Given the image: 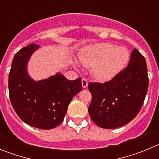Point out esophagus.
Instances as JSON below:
<instances>
[{"instance_id":"34e87169","label":"esophagus","mask_w":159,"mask_h":159,"mask_svg":"<svg viewBox=\"0 0 159 159\" xmlns=\"http://www.w3.org/2000/svg\"><path fill=\"white\" fill-rule=\"evenodd\" d=\"M81 83H82V86L84 88H86L87 87H88V82L86 79H84V78L82 79V81H81Z\"/></svg>"}]
</instances>
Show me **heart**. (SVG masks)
<instances>
[{
  "mask_svg": "<svg viewBox=\"0 0 159 159\" xmlns=\"http://www.w3.org/2000/svg\"><path fill=\"white\" fill-rule=\"evenodd\" d=\"M130 58L127 48L111 43L89 45L79 54L80 62L92 68L93 76L98 80L107 81L116 76L127 65Z\"/></svg>",
  "mask_w": 159,
  "mask_h": 159,
  "instance_id": "heart-1",
  "label": "heart"
}]
</instances>
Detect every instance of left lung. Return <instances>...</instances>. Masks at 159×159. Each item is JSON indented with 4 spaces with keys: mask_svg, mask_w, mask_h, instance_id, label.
<instances>
[{
    "mask_svg": "<svg viewBox=\"0 0 159 159\" xmlns=\"http://www.w3.org/2000/svg\"><path fill=\"white\" fill-rule=\"evenodd\" d=\"M148 84L146 60L134 48L128 66L111 80L104 84H88L92 94V102L88 107L90 117L102 128L123 127L134 119L141 110Z\"/></svg>",
    "mask_w": 159,
    "mask_h": 159,
    "instance_id": "8db88e82",
    "label": "left lung"
}]
</instances>
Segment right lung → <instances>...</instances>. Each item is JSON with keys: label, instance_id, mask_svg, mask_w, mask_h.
Here are the masks:
<instances>
[{"label": "right lung", "instance_id": "obj_1", "mask_svg": "<svg viewBox=\"0 0 159 159\" xmlns=\"http://www.w3.org/2000/svg\"><path fill=\"white\" fill-rule=\"evenodd\" d=\"M39 45L31 43L16 53L8 75L11 104L20 119L36 128L50 130L62 123L73 97L82 90L81 78L68 80L62 74L35 81L27 63Z\"/></svg>", "mask_w": 159, "mask_h": 159}]
</instances>
